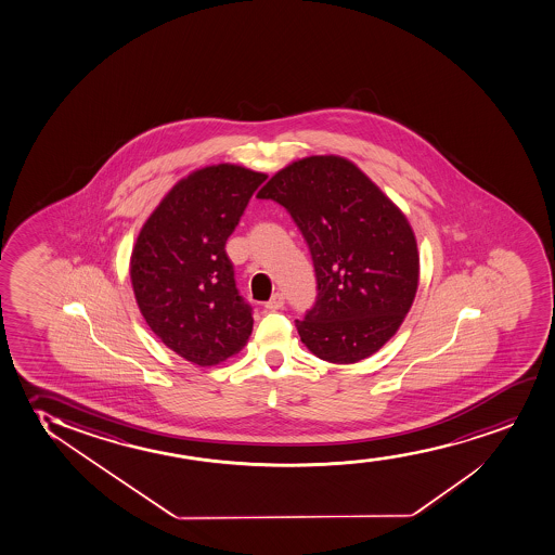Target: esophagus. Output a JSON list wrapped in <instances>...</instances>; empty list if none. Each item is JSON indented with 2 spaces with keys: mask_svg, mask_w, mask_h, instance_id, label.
<instances>
[{
  "mask_svg": "<svg viewBox=\"0 0 555 555\" xmlns=\"http://www.w3.org/2000/svg\"><path fill=\"white\" fill-rule=\"evenodd\" d=\"M284 302H286V299H284V296H282L281 292H276L269 301L266 302V309L267 310H279L284 307Z\"/></svg>",
  "mask_w": 555,
  "mask_h": 555,
  "instance_id": "esophagus-1",
  "label": "esophagus"
}]
</instances>
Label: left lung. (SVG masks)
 <instances>
[{
    "label": "left lung",
    "mask_w": 555,
    "mask_h": 555,
    "mask_svg": "<svg viewBox=\"0 0 555 555\" xmlns=\"http://www.w3.org/2000/svg\"><path fill=\"white\" fill-rule=\"evenodd\" d=\"M258 197L288 210L309 246L317 301L296 325L310 352L356 363L380 350L416 296L420 258L403 212L338 156L299 159Z\"/></svg>",
    "instance_id": "obj_1"
}]
</instances>
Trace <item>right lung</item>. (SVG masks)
Here are the masks:
<instances>
[{
    "mask_svg": "<svg viewBox=\"0 0 555 555\" xmlns=\"http://www.w3.org/2000/svg\"><path fill=\"white\" fill-rule=\"evenodd\" d=\"M267 175L203 167L152 212L131 254V284L152 332L180 358L209 367L237 353L254 309L238 294L225 241Z\"/></svg>",
    "mask_w": 555,
    "mask_h": 555,
    "instance_id": "right-lung-1",
    "label": "right lung"
}]
</instances>
